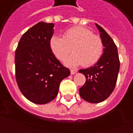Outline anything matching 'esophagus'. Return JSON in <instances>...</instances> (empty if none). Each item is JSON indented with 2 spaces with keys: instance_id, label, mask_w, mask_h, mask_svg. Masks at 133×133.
<instances>
[{
  "instance_id": "1",
  "label": "esophagus",
  "mask_w": 133,
  "mask_h": 133,
  "mask_svg": "<svg viewBox=\"0 0 133 133\" xmlns=\"http://www.w3.org/2000/svg\"><path fill=\"white\" fill-rule=\"evenodd\" d=\"M77 72V70H70V74L71 75H74Z\"/></svg>"
}]
</instances>
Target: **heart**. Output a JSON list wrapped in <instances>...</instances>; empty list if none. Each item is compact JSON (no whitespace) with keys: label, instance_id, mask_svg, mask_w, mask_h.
<instances>
[{"label":"heart","instance_id":"heart-1","mask_svg":"<svg viewBox=\"0 0 133 133\" xmlns=\"http://www.w3.org/2000/svg\"><path fill=\"white\" fill-rule=\"evenodd\" d=\"M51 51L58 60H63L72 51V55L65 58L67 66L83 65L90 67L100 60L103 52V43L98 35L84 27H73L66 30L63 38L53 35L50 40Z\"/></svg>","mask_w":133,"mask_h":133}]
</instances>
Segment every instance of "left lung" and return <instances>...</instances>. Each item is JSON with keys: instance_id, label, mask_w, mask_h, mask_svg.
<instances>
[{"instance_id": "1", "label": "left lung", "mask_w": 133, "mask_h": 133, "mask_svg": "<svg viewBox=\"0 0 133 133\" xmlns=\"http://www.w3.org/2000/svg\"><path fill=\"white\" fill-rule=\"evenodd\" d=\"M95 25L103 43V55L93 66L79 70L86 78L79 93L83 100L91 103L103 102L111 95L120 70L117 48L114 41L101 26L97 23Z\"/></svg>"}]
</instances>
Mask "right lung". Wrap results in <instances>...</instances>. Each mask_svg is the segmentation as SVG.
Returning a JSON list of instances; mask_svg holds the SVG:
<instances>
[{
	"label": "right lung",
	"instance_id": "add662e5",
	"mask_svg": "<svg viewBox=\"0 0 133 133\" xmlns=\"http://www.w3.org/2000/svg\"><path fill=\"white\" fill-rule=\"evenodd\" d=\"M53 28V23H37L23 35L16 50V78L19 89L35 104L52 101L58 95L61 81L70 74L50 49Z\"/></svg>",
	"mask_w": 133,
	"mask_h": 133
}]
</instances>
